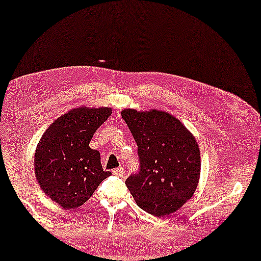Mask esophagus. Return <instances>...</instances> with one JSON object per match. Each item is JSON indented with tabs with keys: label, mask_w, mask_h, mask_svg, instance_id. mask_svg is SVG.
<instances>
[{
	"label": "esophagus",
	"mask_w": 261,
	"mask_h": 261,
	"mask_svg": "<svg viewBox=\"0 0 261 261\" xmlns=\"http://www.w3.org/2000/svg\"><path fill=\"white\" fill-rule=\"evenodd\" d=\"M113 174H114V175H117V176H119V177H122L123 174H124V169H123L122 167H119V168H117V169H115V170L113 171Z\"/></svg>",
	"instance_id": "esophagus-1"
}]
</instances>
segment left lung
<instances>
[{
    "label": "left lung",
    "instance_id": "left-lung-1",
    "mask_svg": "<svg viewBox=\"0 0 261 261\" xmlns=\"http://www.w3.org/2000/svg\"><path fill=\"white\" fill-rule=\"evenodd\" d=\"M121 115L138 146L139 169L125 181L135 202L155 217L175 213L193 195L200 178L194 137L165 111L124 109Z\"/></svg>",
    "mask_w": 261,
    "mask_h": 261
}]
</instances>
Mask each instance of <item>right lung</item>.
<instances>
[{"label": "right lung", "mask_w": 261, "mask_h": 261, "mask_svg": "<svg viewBox=\"0 0 261 261\" xmlns=\"http://www.w3.org/2000/svg\"><path fill=\"white\" fill-rule=\"evenodd\" d=\"M110 115L108 107L73 109L52 123L37 145V180L60 207L83 205L111 175L102 168L100 152L89 146L93 134Z\"/></svg>", "instance_id": "1"}]
</instances>
